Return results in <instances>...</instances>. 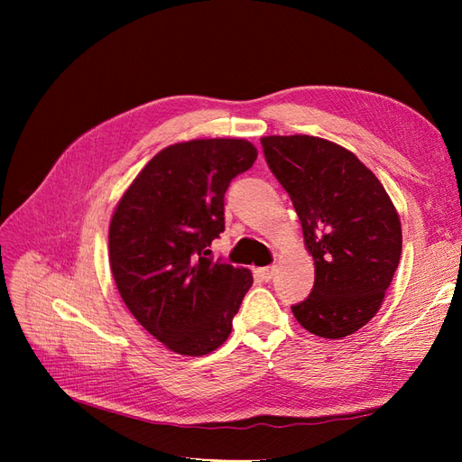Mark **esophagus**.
Here are the masks:
<instances>
[{
	"instance_id": "1",
	"label": "esophagus",
	"mask_w": 462,
	"mask_h": 462,
	"mask_svg": "<svg viewBox=\"0 0 462 462\" xmlns=\"http://www.w3.org/2000/svg\"><path fill=\"white\" fill-rule=\"evenodd\" d=\"M273 272H275V268H273V265H268V268H258V270H256L258 277L262 279V282H265V283H268V282H270V279L273 277Z\"/></svg>"
}]
</instances>
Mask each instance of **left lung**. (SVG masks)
I'll return each mask as SVG.
<instances>
[{
	"label": "left lung",
	"mask_w": 462,
	"mask_h": 462,
	"mask_svg": "<svg viewBox=\"0 0 462 462\" xmlns=\"http://www.w3.org/2000/svg\"><path fill=\"white\" fill-rule=\"evenodd\" d=\"M260 143L314 258V289L291 310L318 337H346L382 309L395 275L402 248L397 209L377 177L339 144L309 134Z\"/></svg>",
	"instance_id": "8db88e82"
}]
</instances>
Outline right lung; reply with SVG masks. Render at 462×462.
<instances>
[{
	"label": "right lung",
	"mask_w": 462,
	"mask_h": 462,
	"mask_svg": "<svg viewBox=\"0 0 462 462\" xmlns=\"http://www.w3.org/2000/svg\"><path fill=\"white\" fill-rule=\"evenodd\" d=\"M243 138H200L158 152L109 223V265L123 302L170 351L202 356L226 343L253 285L246 268L214 262L223 197L256 162Z\"/></svg>",
	"instance_id": "right-lung-1"
}]
</instances>
